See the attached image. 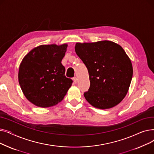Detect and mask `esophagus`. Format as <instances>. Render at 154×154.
I'll list each match as a JSON object with an SVG mask.
<instances>
[{
  "label": "esophagus",
  "instance_id": "esophagus-1",
  "mask_svg": "<svg viewBox=\"0 0 154 154\" xmlns=\"http://www.w3.org/2000/svg\"><path fill=\"white\" fill-rule=\"evenodd\" d=\"M73 80H74V82H75V83H77V77H74L73 78Z\"/></svg>",
  "mask_w": 154,
  "mask_h": 154
}]
</instances>
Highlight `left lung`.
Here are the masks:
<instances>
[{"label": "left lung", "mask_w": 154, "mask_h": 154, "mask_svg": "<svg viewBox=\"0 0 154 154\" xmlns=\"http://www.w3.org/2000/svg\"><path fill=\"white\" fill-rule=\"evenodd\" d=\"M75 51L89 74L90 88L84 94L87 101L100 109L116 106L126 96L133 75L131 60L123 48L102 40L77 42Z\"/></svg>", "instance_id": "obj_1"}]
</instances>
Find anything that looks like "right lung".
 Returning <instances> with one entry per match:
<instances>
[{"label":"right lung","mask_w":154,"mask_h":154,"mask_svg":"<svg viewBox=\"0 0 154 154\" xmlns=\"http://www.w3.org/2000/svg\"><path fill=\"white\" fill-rule=\"evenodd\" d=\"M68 45H41L23 58L19 82L26 99L35 106L46 108L60 102L73 81L65 75L61 62Z\"/></svg>","instance_id":"obj_1"}]
</instances>
